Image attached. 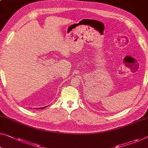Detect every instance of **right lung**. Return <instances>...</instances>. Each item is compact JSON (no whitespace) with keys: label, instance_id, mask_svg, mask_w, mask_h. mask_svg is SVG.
I'll list each match as a JSON object with an SVG mask.
<instances>
[{"label":"right lung","instance_id":"obj_1","mask_svg":"<svg viewBox=\"0 0 148 148\" xmlns=\"http://www.w3.org/2000/svg\"><path fill=\"white\" fill-rule=\"evenodd\" d=\"M46 106H45V107H43V108H38V109H43V108H45Z\"/></svg>","mask_w":148,"mask_h":148}]
</instances>
